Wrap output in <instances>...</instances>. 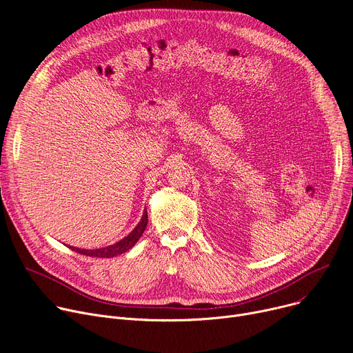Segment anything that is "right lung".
<instances>
[{
	"label": "right lung",
	"mask_w": 353,
	"mask_h": 353,
	"mask_svg": "<svg viewBox=\"0 0 353 353\" xmlns=\"http://www.w3.org/2000/svg\"><path fill=\"white\" fill-rule=\"evenodd\" d=\"M146 225H148V211L146 208L143 210V215L141 218L139 224L133 228L128 236L125 239H122L121 241H117L109 247H105V248H96V250H81V248H76V247H70L73 251H76V253L79 254H83V256H89V257H100V259H112V257H116L119 254H123L126 253V251L129 248H132L133 245H135L138 243V240L142 237L143 231L146 230Z\"/></svg>",
	"instance_id": "obj_1"
}]
</instances>
